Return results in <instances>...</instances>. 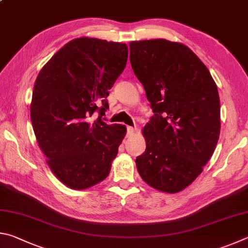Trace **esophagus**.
<instances>
[{"label": "esophagus", "instance_id": "esophagus-1", "mask_svg": "<svg viewBox=\"0 0 248 248\" xmlns=\"http://www.w3.org/2000/svg\"><path fill=\"white\" fill-rule=\"evenodd\" d=\"M136 132V128L135 127H132V126H128L127 127V136H131L133 135L134 133Z\"/></svg>", "mask_w": 248, "mask_h": 248}]
</instances>
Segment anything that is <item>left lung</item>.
<instances>
[{"label":"left lung","instance_id":"8db88e82","mask_svg":"<svg viewBox=\"0 0 248 248\" xmlns=\"http://www.w3.org/2000/svg\"><path fill=\"white\" fill-rule=\"evenodd\" d=\"M129 61L154 115L146 150L136 158L147 184L177 193L202 172L220 135V99L210 72L194 52L164 39L129 43Z\"/></svg>","mask_w":248,"mask_h":248}]
</instances>
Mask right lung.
Segmentation results:
<instances>
[{"label":"right lung","mask_w":248,"mask_h":248,"mask_svg":"<svg viewBox=\"0 0 248 248\" xmlns=\"http://www.w3.org/2000/svg\"><path fill=\"white\" fill-rule=\"evenodd\" d=\"M127 55L125 43L74 39L52 56L34 82V135L52 172L69 188L91 187L110 173L126 127L108 125L102 116Z\"/></svg>","instance_id":"obj_1"}]
</instances>
